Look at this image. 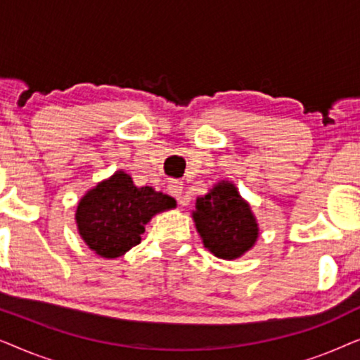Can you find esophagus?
Returning <instances> with one entry per match:
<instances>
[{"label":"esophagus","instance_id":"1","mask_svg":"<svg viewBox=\"0 0 360 360\" xmlns=\"http://www.w3.org/2000/svg\"><path fill=\"white\" fill-rule=\"evenodd\" d=\"M167 191H169L179 203H184V201H181V193H184V184H181V181L172 180L170 184L167 185Z\"/></svg>","mask_w":360,"mask_h":360}]
</instances>
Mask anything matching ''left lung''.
Masks as SVG:
<instances>
[{
  "instance_id": "left-lung-1",
  "label": "left lung",
  "mask_w": 360,
  "mask_h": 360,
  "mask_svg": "<svg viewBox=\"0 0 360 360\" xmlns=\"http://www.w3.org/2000/svg\"><path fill=\"white\" fill-rule=\"evenodd\" d=\"M191 218L203 245L218 259L243 257L257 243V219L229 180H221L208 193L198 196Z\"/></svg>"
}]
</instances>
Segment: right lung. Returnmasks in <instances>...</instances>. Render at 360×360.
<instances>
[{
    "mask_svg": "<svg viewBox=\"0 0 360 360\" xmlns=\"http://www.w3.org/2000/svg\"><path fill=\"white\" fill-rule=\"evenodd\" d=\"M176 206L152 186H136L131 175L117 170L82 196L75 223L80 238L96 255L117 259L141 243L146 224Z\"/></svg>",
    "mask_w": 360,
    "mask_h": 360,
    "instance_id": "obj_1",
    "label": "right lung"
}]
</instances>
